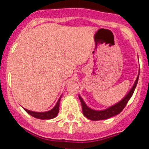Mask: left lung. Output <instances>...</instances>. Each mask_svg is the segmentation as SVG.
I'll return each instance as SVG.
<instances>
[{
  "label": "left lung",
  "instance_id": "left-lung-1",
  "mask_svg": "<svg viewBox=\"0 0 149 149\" xmlns=\"http://www.w3.org/2000/svg\"><path fill=\"white\" fill-rule=\"evenodd\" d=\"M139 76H140V70H139V73H138L136 79L135 80L133 86L131 87L130 91H128L124 97L120 100V102H118L116 104L111 105V106L108 107V108H105L103 110H94L92 108H89L86 104V103L84 102L82 98L81 97L80 95H79V98L80 102L81 104V108H82V112L84 116L86 118L89 119L93 121H97V120H107L108 118H111L112 116H114L116 115L119 114V113L124 109V108L126 105L127 102L128 100H130V98L132 96L134 91L135 88L136 87V84L138 82V79H139Z\"/></svg>",
  "mask_w": 149,
  "mask_h": 149
}]
</instances>
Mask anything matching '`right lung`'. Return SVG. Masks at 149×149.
Segmentation results:
<instances>
[{
  "instance_id": "1",
  "label": "right lung",
  "mask_w": 149,
  "mask_h": 149,
  "mask_svg": "<svg viewBox=\"0 0 149 149\" xmlns=\"http://www.w3.org/2000/svg\"><path fill=\"white\" fill-rule=\"evenodd\" d=\"M61 96L62 94L61 95V96L59 97L58 100L56 102V105L52 108L51 110L47 111H45V112H36V111H29V110L26 109V108H23L24 109V111L26 112H27L29 115H31L32 116L35 118H37V119H40V120H51L53 119L56 116H57L58 113V111H59V103L61 101Z\"/></svg>"
}]
</instances>
